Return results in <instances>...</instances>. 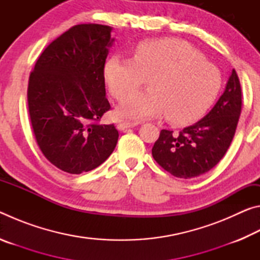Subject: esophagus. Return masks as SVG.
Listing matches in <instances>:
<instances>
[{"mask_svg":"<svg viewBox=\"0 0 260 260\" xmlns=\"http://www.w3.org/2000/svg\"><path fill=\"white\" fill-rule=\"evenodd\" d=\"M136 125H138V122L125 120V121L119 122V125H118V128H119L120 131H125L127 128H132V127H135Z\"/></svg>","mask_w":260,"mask_h":260,"instance_id":"1","label":"esophagus"}]
</instances>
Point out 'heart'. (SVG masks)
Listing matches in <instances>:
<instances>
[{
	"instance_id": "b5f03b06",
	"label": "heart",
	"mask_w": 260,
	"mask_h": 260,
	"mask_svg": "<svg viewBox=\"0 0 260 260\" xmlns=\"http://www.w3.org/2000/svg\"><path fill=\"white\" fill-rule=\"evenodd\" d=\"M133 58L112 56L103 74L109 90L120 100L149 78L151 89L127 95L122 117L144 119L166 116L177 125L188 124L208 110L221 87V72L188 42L175 38L141 41L132 48Z\"/></svg>"
}]
</instances>
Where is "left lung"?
Returning a JSON list of instances; mask_svg holds the SVG:
<instances>
[{
  "instance_id": "8db88e82",
  "label": "left lung",
  "mask_w": 260,
  "mask_h": 260,
  "mask_svg": "<svg viewBox=\"0 0 260 260\" xmlns=\"http://www.w3.org/2000/svg\"><path fill=\"white\" fill-rule=\"evenodd\" d=\"M242 110L240 79L233 70L226 89L213 109L179 133L161 129L152 157L174 177L196 178L221 160L234 138Z\"/></svg>"
}]
</instances>
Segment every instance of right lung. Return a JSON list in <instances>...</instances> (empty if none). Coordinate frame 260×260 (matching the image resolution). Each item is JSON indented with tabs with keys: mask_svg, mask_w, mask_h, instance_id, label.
Here are the masks:
<instances>
[{
	"mask_svg": "<svg viewBox=\"0 0 260 260\" xmlns=\"http://www.w3.org/2000/svg\"><path fill=\"white\" fill-rule=\"evenodd\" d=\"M111 29L100 24L73 26L43 50L29 74L34 138L43 156L70 174L100 166L119 136L113 124L99 122L111 109L103 74Z\"/></svg>",
	"mask_w": 260,
	"mask_h": 260,
	"instance_id": "add662e5",
	"label": "right lung"
}]
</instances>
